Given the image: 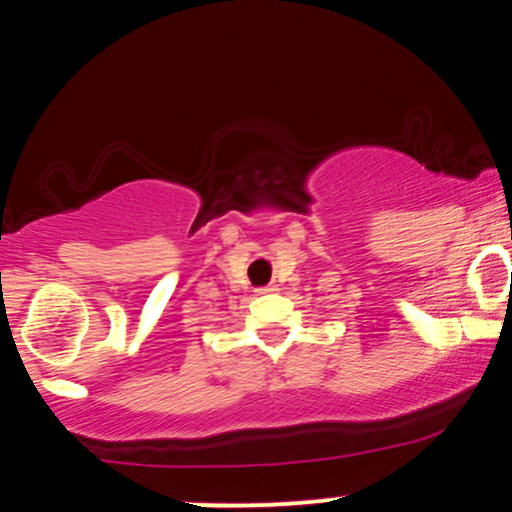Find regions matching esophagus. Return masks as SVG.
<instances>
[{
	"instance_id": "obj_1",
	"label": "esophagus",
	"mask_w": 512,
	"mask_h": 512,
	"mask_svg": "<svg viewBox=\"0 0 512 512\" xmlns=\"http://www.w3.org/2000/svg\"><path fill=\"white\" fill-rule=\"evenodd\" d=\"M276 285H266V288H261V290H258V293H276Z\"/></svg>"
}]
</instances>
